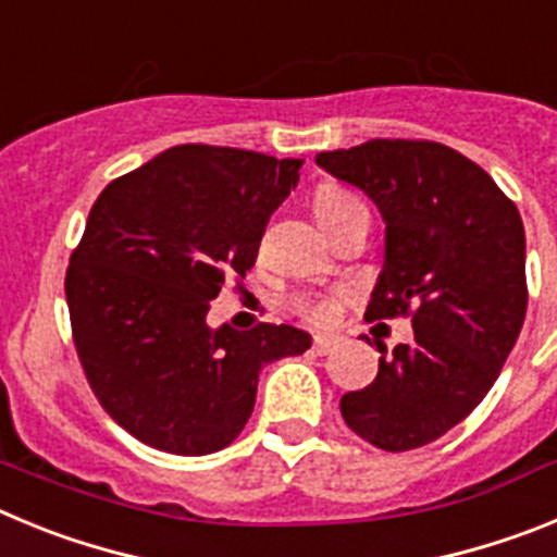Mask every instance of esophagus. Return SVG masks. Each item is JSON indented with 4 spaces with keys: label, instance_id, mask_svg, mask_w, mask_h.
Instances as JSON below:
<instances>
[{
    "label": "esophagus",
    "instance_id": "1",
    "mask_svg": "<svg viewBox=\"0 0 557 557\" xmlns=\"http://www.w3.org/2000/svg\"><path fill=\"white\" fill-rule=\"evenodd\" d=\"M339 343H343V337H339V334H318V337L312 339V351L321 354L323 357V354H332Z\"/></svg>",
    "mask_w": 557,
    "mask_h": 557
}]
</instances>
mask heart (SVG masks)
I'll use <instances>...</instances> for the list:
<instances>
[{
	"label": "heart",
	"mask_w": 557,
	"mask_h": 557,
	"mask_svg": "<svg viewBox=\"0 0 557 557\" xmlns=\"http://www.w3.org/2000/svg\"><path fill=\"white\" fill-rule=\"evenodd\" d=\"M354 203H359V200L351 198V195H346V191L323 189L321 195H318V200H314V209H318V218H321V225H323L326 220L337 218L339 211L348 209V206ZM298 307H301L312 321H329V318L334 314V304L326 301V298H301Z\"/></svg>",
	"instance_id": "1"
}]
</instances>
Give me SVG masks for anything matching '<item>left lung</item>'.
<instances>
[{"label":"left lung","mask_w":557,"mask_h":557,"mask_svg":"<svg viewBox=\"0 0 557 557\" xmlns=\"http://www.w3.org/2000/svg\"><path fill=\"white\" fill-rule=\"evenodd\" d=\"M314 164L366 191L385 223L368 318L416 307L412 343L379 359L376 379L339 398V412L376 449L432 444L480 405L519 339V209L482 166L435 141L373 139L318 152Z\"/></svg>","instance_id":"obj_1"}]
</instances>
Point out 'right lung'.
I'll list each match as a JSON object with an SVG mask.
<instances>
[{
  "instance_id": "add662e5",
  "label": "right lung",
  "mask_w": 557,
  "mask_h": 557,
  "mask_svg": "<svg viewBox=\"0 0 557 557\" xmlns=\"http://www.w3.org/2000/svg\"><path fill=\"white\" fill-rule=\"evenodd\" d=\"M301 159L181 145L111 181L69 259L77 357L100 405L152 449L200 457L248 424L264 366L312 337L295 326H209L228 275L245 278Z\"/></svg>"
}]
</instances>
